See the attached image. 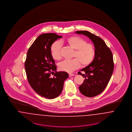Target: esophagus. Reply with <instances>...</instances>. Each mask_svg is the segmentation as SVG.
<instances>
[{"instance_id": "1", "label": "esophagus", "mask_w": 132, "mask_h": 132, "mask_svg": "<svg viewBox=\"0 0 132 132\" xmlns=\"http://www.w3.org/2000/svg\"><path fill=\"white\" fill-rule=\"evenodd\" d=\"M74 75H74V74H71V73H70V74H69V77H72V76H74Z\"/></svg>"}]
</instances>
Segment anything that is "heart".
Masks as SVG:
<instances>
[{"label":"heart","mask_w":132,"mask_h":132,"mask_svg":"<svg viewBox=\"0 0 132 132\" xmlns=\"http://www.w3.org/2000/svg\"><path fill=\"white\" fill-rule=\"evenodd\" d=\"M65 42L68 46L74 50L72 56L74 58L59 63L58 67L60 70L71 73L79 68L81 64L85 67L93 62L95 55L94 44L87 43L85 39L78 36L70 37ZM61 48L62 44L59 41H55L51 44L50 52L53 59L57 60L61 59Z\"/></svg>","instance_id":"obj_1"}]
</instances>
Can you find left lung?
<instances>
[{"label":"left lung","mask_w":132,"mask_h":132,"mask_svg":"<svg viewBox=\"0 0 132 132\" xmlns=\"http://www.w3.org/2000/svg\"><path fill=\"white\" fill-rule=\"evenodd\" d=\"M76 32L87 36L94 45L95 55L93 62L81 70L85 74L78 73L85 78L79 87L80 92L86 96L94 97L105 89L111 77L114 70L112 53L100 37L87 31Z\"/></svg>","instance_id":"left-lung-1"}]
</instances>
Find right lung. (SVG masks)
I'll return each instance as SVG.
<instances>
[{
  "mask_svg": "<svg viewBox=\"0 0 132 132\" xmlns=\"http://www.w3.org/2000/svg\"><path fill=\"white\" fill-rule=\"evenodd\" d=\"M62 37L54 33L40 35L29 48L25 62L29 84L38 95L48 99L56 98L60 95L64 81L69 77L65 72L56 71V66L50 52L51 44Z\"/></svg>",
  "mask_w": 132,
  "mask_h": 132,
  "instance_id": "right-lung-1",
  "label": "right lung"
}]
</instances>
